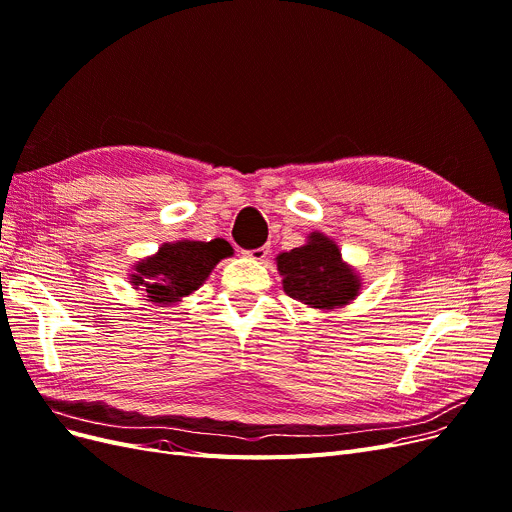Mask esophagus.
I'll return each instance as SVG.
<instances>
[{"instance_id":"esophagus-1","label":"esophagus","mask_w":512,"mask_h":512,"mask_svg":"<svg viewBox=\"0 0 512 512\" xmlns=\"http://www.w3.org/2000/svg\"><path fill=\"white\" fill-rule=\"evenodd\" d=\"M244 255H247L249 259H255V261H263L265 257L270 255V249L268 247H259V249H251V251H244Z\"/></svg>"}]
</instances>
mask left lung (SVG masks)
I'll list each match as a JSON object with an SVG mask.
<instances>
[{"instance_id": "8db88e82", "label": "left lung", "mask_w": 512, "mask_h": 512, "mask_svg": "<svg viewBox=\"0 0 512 512\" xmlns=\"http://www.w3.org/2000/svg\"><path fill=\"white\" fill-rule=\"evenodd\" d=\"M276 268L288 297L320 311L349 305L362 291V276L349 265L339 244L324 232H309L305 244L278 253Z\"/></svg>"}]
</instances>
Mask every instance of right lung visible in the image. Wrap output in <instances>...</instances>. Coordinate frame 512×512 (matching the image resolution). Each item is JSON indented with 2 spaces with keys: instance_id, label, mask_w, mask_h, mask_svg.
Masks as SVG:
<instances>
[{
  "instance_id": "add662e5",
  "label": "right lung",
  "mask_w": 512,
  "mask_h": 512,
  "mask_svg": "<svg viewBox=\"0 0 512 512\" xmlns=\"http://www.w3.org/2000/svg\"><path fill=\"white\" fill-rule=\"evenodd\" d=\"M232 253L234 249L224 238L163 242L157 253L133 263L127 278L136 291L144 293L146 301L171 307L198 291L215 265Z\"/></svg>"
}]
</instances>
